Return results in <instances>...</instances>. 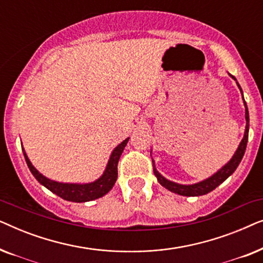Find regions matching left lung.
Returning <instances> with one entry per match:
<instances>
[{
    "instance_id": "left-lung-1",
    "label": "left lung",
    "mask_w": 263,
    "mask_h": 263,
    "mask_svg": "<svg viewBox=\"0 0 263 263\" xmlns=\"http://www.w3.org/2000/svg\"><path fill=\"white\" fill-rule=\"evenodd\" d=\"M232 78L236 80L235 77H232ZM237 85H238V82H237ZM238 87L240 89V92H242V88H240L239 85H238ZM244 105H246V120H247L244 138L242 141H240L239 147L237 148L235 156L232 157V159L230 160L224 167L220 168V170H219L215 175L212 176V177L204 179V181H202V182L196 183V184H192V185H182V184H177V183L170 182V181H167L166 178H164L163 176H161L159 172L156 170V167H154V164H153V172H154V175H156L158 182H159L163 186H165V188L170 190V192L179 194V195H183V196L204 195V194H208L210 192H212V190H214L219 184H221V183L224 182L225 179L229 177V176H231L233 172H235L237 166H238L240 163V160H242L244 153H246L247 143H248V135H249V112H248V106H247L246 102H244Z\"/></svg>"
}]
</instances>
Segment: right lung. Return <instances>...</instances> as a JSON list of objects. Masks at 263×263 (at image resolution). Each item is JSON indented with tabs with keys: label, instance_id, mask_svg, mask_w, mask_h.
<instances>
[{
	"label": "right lung",
	"instance_id": "obj_1",
	"mask_svg": "<svg viewBox=\"0 0 263 263\" xmlns=\"http://www.w3.org/2000/svg\"><path fill=\"white\" fill-rule=\"evenodd\" d=\"M128 139H125L123 142H121L116 148L114 149L112 154H111L109 163H107L106 170L104 172L102 177L97 179L96 182L88 183V184H68V183H59L55 181H51V179L46 178L42 174L35 170L33 165L31 164L30 159H28L26 153L23 148L25 160H26L27 166L32 172V175L34 176L35 179L48 188L50 192L56 194L57 196L62 197L63 200L67 201H73V202H86V201H91L99 199L105 195L106 193H109L111 188H112L115 182L117 179V165L118 160H120V157L122 152H123L125 145H127Z\"/></svg>",
	"mask_w": 263,
	"mask_h": 263
}]
</instances>
